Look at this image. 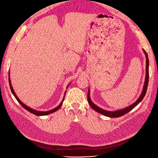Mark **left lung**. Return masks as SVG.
Here are the masks:
<instances>
[{
  "mask_svg": "<svg viewBox=\"0 0 158 158\" xmlns=\"http://www.w3.org/2000/svg\"><path fill=\"white\" fill-rule=\"evenodd\" d=\"M144 53H145V56H146V77H145V84H144L143 87V89L141 95L140 96L139 99L136 100V101L133 103L132 105H131L130 106H127V108L122 109V110H116V111H109V110H105L99 108L98 106H97L96 105H94L92 102L91 99L89 98V90L88 89V103L89 104L90 106L92 108L95 110L96 111L98 112L100 114H102V115L109 117H119L122 116L123 115H125L127 113H128L132 109L135 108V107L138 105V104L141 101V100L143 99L144 97H145L146 92H147V86H148V82H149V58H148V55L145 51H144Z\"/></svg>",
  "mask_w": 158,
  "mask_h": 158,
  "instance_id": "1",
  "label": "left lung"
}]
</instances>
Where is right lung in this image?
<instances>
[{"mask_svg":"<svg viewBox=\"0 0 158 158\" xmlns=\"http://www.w3.org/2000/svg\"><path fill=\"white\" fill-rule=\"evenodd\" d=\"M9 86H10V88H11V92L13 93V96H15V98H16V100H18V102L20 104V105H21L23 108H24L26 110H27L28 111H29L30 113H32V114H34V115H37V116H41V115H48V114H50V113H54L55 111H56L57 110H58L60 107H61V106H62V103H63V101H64V98H63V100H62V102H61V103L60 104V105L57 106V107H56L55 109H52V110H48V111H39V110H34V109H31V108H30V107H28V106H27L26 105H25L24 104H23V102H21V100H20L18 98V96H16V94H15V92H14V90H13V87H12V85H11V80H10V77H9ZM69 85L67 86V88H68L69 87ZM65 94H66V92H65V94H64V96H65Z\"/></svg>","mask_w":158,"mask_h":158,"instance_id":"add662e5","label":"right lung"}]
</instances>
